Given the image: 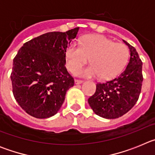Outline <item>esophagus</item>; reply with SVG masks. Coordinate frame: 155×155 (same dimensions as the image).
<instances>
[{
    "label": "esophagus",
    "instance_id": "1",
    "mask_svg": "<svg viewBox=\"0 0 155 155\" xmlns=\"http://www.w3.org/2000/svg\"><path fill=\"white\" fill-rule=\"evenodd\" d=\"M82 82H83V81L78 80V79H75L74 80V83L76 84H81Z\"/></svg>",
    "mask_w": 155,
    "mask_h": 155
}]
</instances>
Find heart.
I'll list each match as a JSON object with an SVG mask.
<instances>
[{
	"label": "heart",
	"mask_w": 155,
	"mask_h": 155,
	"mask_svg": "<svg viewBox=\"0 0 155 155\" xmlns=\"http://www.w3.org/2000/svg\"><path fill=\"white\" fill-rule=\"evenodd\" d=\"M66 65L74 72L90 57L93 64L77 70L75 74L84 78L100 76L104 80L114 78L121 73L129 60V50L123 43H116L104 35H89L80 44L71 43L66 50Z\"/></svg>",
	"instance_id": "b5f03b06"
}]
</instances>
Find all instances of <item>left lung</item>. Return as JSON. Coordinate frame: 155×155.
<instances>
[{"label":"left lung","mask_w":155,"mask_h":155,"mask_svg":"<svg viewBox=\"0 0 155 155\" xmlns=\"http://www.w3.org/2000/svg\"><path fill=\"white\" fill-rule=\"evenodd\" d=\"M130 58L125 71L114 79L96 84V91L88 98V103L98 116L116 119L130 110L137 102L141 91L142 61L136 49L126 42Z\"/></svg>","instance_id":"left-lung-1"}]
</instances>
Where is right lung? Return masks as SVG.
<instances>
[{
    "label": "right lung",
    "instance_id": "add662e5",
    "mask_svg": "<svg viewBox=\"0 0 155 155\" xmlns=\"http://www.w3.org/2000/svg\"><path fill=\"white\" fill-rule=\"evenodd\" d=\"M79 27L51 31L26 42L13 60L11 74L16 102L30 116L46 119L57 113L74 80L65 67V52Z\"/></svg>",
    "mask_w": 155,
    "mask_h": 155
}]
</instances>
